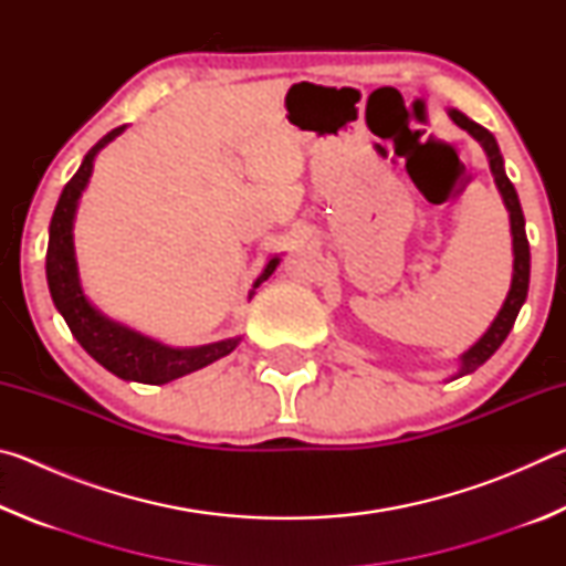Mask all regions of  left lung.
I'll return each mask as SVG.
<instances>
[{"label":"left lung","instance_id":"8db88e82","mask_svg":"<svg viewBox=\"0 0 566 566\" xmlns=\"http://www.w3.org/2000/svg\"><path fill=\"white\" fill-rule=\"evenodd\" d=\"M449 117H452L457 127H462L467 134H472V137L486 151L494 185H496V189H500V195L504 199L506 212H510L512 254H514L512 284H510V292H506V300L502 304V310L496 312V317L490 324V329H486L482 337H479L472 347H469L462 357H459V369H457V375H452V379H459L464 375H472L476 367H482V364L502 347L506 334L512 332L516 314H520L522 304L526 302V292H530V242H526V232H524V214H522L520 197H516V189L510 181V177H506L504 159H502V151H500V145H496L494 134L490 129L479 127L476 122L469 119L467 114H462L459 109H449Z\"/></svg>","mask_w":566,"mask_h":566}]
</instances>
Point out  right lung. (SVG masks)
<instances>
[{
    "label": "right lung",
    "instance_id": "1",
    "mask_svg": "<svg viewBox=\"0 0 566 566\" xmlns=\"http://www.w3.org/2000/svg\"><path fill=\"white\" fill-rule=\"evenodd\" d=\"M127 127H117L94 145L82 159V167L66 181L62 189L60 202L54 207L50 222V247H46V284H50L52 302L56 312L62 314L66 327L74 334V339L82 344L84 352L92 359H97L104 369L117 375L124 381H142V385H167L171 379H179L191 371L207 367L217 359L232 354L242 337H229L222 342L202 344V347H169L157 339L147 337L137 329H129L127 324L109 319L107 314L94 306L80 282V266L74 254V217L80 207L82 191L87 189L94 159L99 151L117 139ZM280 264V256H272L262 274L256 276L249 292V300L256 286L266 282Z\"/></svg>",
    "mask_w": 566,
    "mask_h": 566
}]
</instances>
